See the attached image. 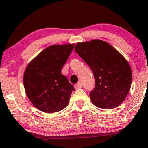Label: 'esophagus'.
Here are the masks:
<instances>
[{
	"label": "esophagus",
	"mask_w": 148,
	"mask_h": 148,
	"mask_svg": "<svg viewBox=\"0 0 148 148\" xmlns=\"http://www.w3.org/2000/svg\"><path fill=\"white\" fill-rule=\"evenodd\" d=\"M82 86H83V84L82 82H79V83H77V84H75L74 86V87H75V88L76 89V90H77V89H79V88H82Z\"/></svg>",
	"instance_id": "obj_1"
}]
</instances>
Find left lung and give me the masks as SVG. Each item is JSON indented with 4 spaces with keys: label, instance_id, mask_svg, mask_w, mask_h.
Masks as SVG:
<instances>
[{
    "label": "left lung",
    "instance_id": "left-lung-1",
    "mask_svg": "<svg viewBox=\"0 0 148 148\" xmlns=\"http://www.w3.org/2000/svg\"><path fill=\"white\" fill-rule=\"evenodd\" d=\"M75 51L88 64L95 78L90 96L98 108L112 109L123 102L131 88L132 72L120 52L100 40L77 43Z\"/></svg>",
    "mask_w": 148,
    "mask_h": 148
}]
</instances>
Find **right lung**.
Returning a JSON list of instances; mask_svg holds the SVG:
<instances>
[{"instance_id": "1", "label": "right lung", "mask_w": 148, "mask_h": 148, "mask_svg": "<svg viewBox=\"0 0 148 148\" xmlns=\"http://www.w3.org/2000/svg\"><path fill=\"white\" fill-rule=\"evenodd\" d=\"M73 48L74 44L48 46L26 67L24 88L28 99L38 110L53 113L68 105L75 89L61 71Z\"/></svg>"}]
</instances>
